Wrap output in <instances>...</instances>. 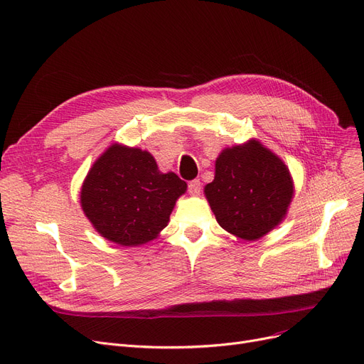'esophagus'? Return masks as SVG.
I'll use <instances>...</instances> for the list:
<instances>
[{"label": "esophagus", "mask_w": 364, "mask_h": 364, "mask_svg": "<svg viewBox=\"0 0 364 364\" xmlns=\"http://www.w3.org/2000/svg\"><path fill=\"white\" fill-rule=\"evenodd\" d=\"M188 193L191 195H199L200 193V181L199 180H192L188 183Z\"/></svg>", "instance_id": "esophagus-1"}]
</instances>
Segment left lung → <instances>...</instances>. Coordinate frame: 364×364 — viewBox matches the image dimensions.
<instances>
[{"instance_id":"8db88e82","label":"left lung","mask_w":364,"mask_h":364,"mask_svg":"<svg viewBox=\"0 0 364 364\" xmlns=\"http://www.w3.org/2000/svg\"><path fill=\"white\" fill-rule=\"evenodd\" d=\"M217 223L244 241H256L286 218L294 184L287 165L260 141L221 150L215 176L203 188Z\"/></svg>"}]
</instances>
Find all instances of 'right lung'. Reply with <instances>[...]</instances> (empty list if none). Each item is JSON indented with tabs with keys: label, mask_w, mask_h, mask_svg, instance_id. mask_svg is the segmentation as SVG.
<instances>
[{
	"label": "right lung",
	"mask_w": 364,
	"mask_h": 364,
	"mask_svg": "<svg viewBox=\"0 0 364 364\" xmlns=\"http://www.w3.org/2000/svg\"><path fill=\"white\" fill-rule=\"evenodd\" d=\"M186 191V181L177 173L159 171L147 150L113 143L89 169L80 203L102 238L138 247L157 238L168 226Z\"/></svg>",
	"instance_id": "add662e5"
}]
</instances>
